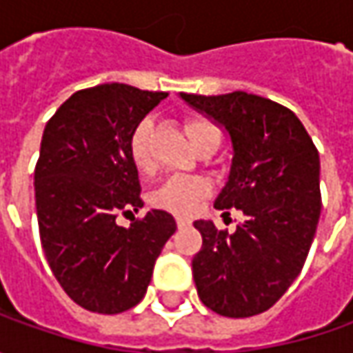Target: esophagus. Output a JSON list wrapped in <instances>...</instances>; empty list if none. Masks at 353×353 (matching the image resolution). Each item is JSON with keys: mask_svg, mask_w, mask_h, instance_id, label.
Listing matches in <instances>:
<instances>
[{"mask_svg": "<svg viewBox=\"0 0 353 353\" xmlns=\"http://www.w3.org/2000/svg\"><path fill=\"white\" fill-rule=\"evenodd\" d=\"M190 224H192L190 218H186V216H176V225H179V228H188Z\"/></svg>", "mask_w": 353, "mask_h": 353, "instance_id": "34e87169", "label": "esophagus"}]
</instances>
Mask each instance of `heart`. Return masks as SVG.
Instances as JSON below:
<instances>
[{
  "label": "heart",
  "instance_id": "obj_1",
  "mask_svg": "<svg viewBox=\"0 0 353 353\" xmlns=\"http://www.w3.org/2000/svg\"><path fill=\"white\" fill-rule=\"evenodd\" d=\"M153 129H155L153 119L143 117L129 135V157L135 169L141 174H151L155 169L153 149H151ZM186 133L194 147L208 141L212 137L220 139V129L216 128L210 119H204V117H190L186 121ZM208 190H210V183L206 179L194 176V174H176L161 184L153 192L151 200L157 208L174 212V214H188L194 210L200 198L208 194Z\"/></svg>",
  "mask_w": 353,
  "mask_h": 353
}]
</instances>
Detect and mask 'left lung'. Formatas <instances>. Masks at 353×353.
<instances>
[{"instance_id":"obj_1","label":"left lung","mask_w":353,"mask_h":353,"mask_svg":"<svg viewBox=\"0 0 353 353\" xmlns=\"http://www.w3.org/2000/svg\"><path fill=\"white\" fill-rule=\"evenodd\" d=\"M181 98L228 131L234 157L214 206L245 216L234 234L210 220L194 222L202 234L192 259L198 296L222 316H255L291 287L312 245L322 208L319 151L301 119L267 98L248 92H181Z\"/></svg>"}]
</instances>
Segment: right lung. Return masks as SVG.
Masks as SVG:
<instances>
[{"label": "right lung", "instance_id": "right-lung-1", "mask_svg": "<svg viewBox=\"0 0 353 353\" xmlns=\"http://www.w3.org/2000/svg\"><path fill=\"white\" fill-rule=\"evenodd\" d=\"M167 96L117 82L78 90L43 131L34 167L41 245L64 292L92 312L137 305L176 230L165 210L129 228L116 224L119 214L143 206L129 135Z\"/></svg>", "mask_w": 353, "mask_h": 353}]
</instances>
